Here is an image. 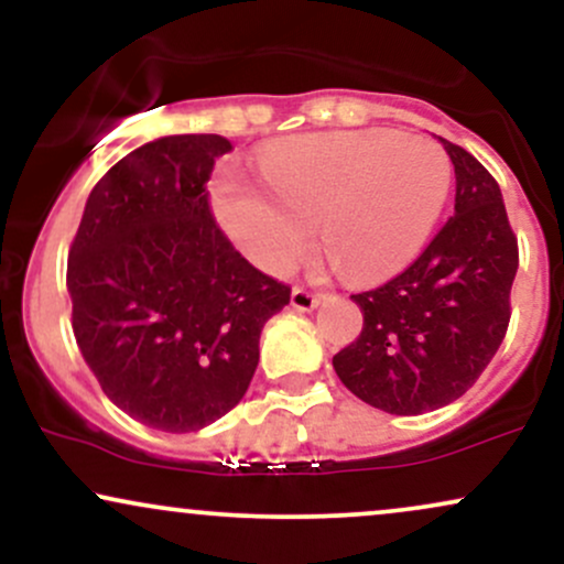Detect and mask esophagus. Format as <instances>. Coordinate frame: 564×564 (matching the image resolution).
Listing matches in <instances>:
<instances>
[{
	"instance_id": "obj_1",
	"label": "esophagus",
	"mask_w": 564,
	"mask_h": 564,
	"mask_svg": "<svg viewBox=\"0 0 564 564\" xmlns=\"http://www.w3.org/2000/svg\"><path fill=\"white\" fill-rule=\"evenodd\" d=\"M321 296L318 294H310L307 289H294L291 291V307L300 310V313H310V310L318 307Z\"/></svg>"
}]
</instances>
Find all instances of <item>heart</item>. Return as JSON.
I'll list each match as a JSON object with an SVG mask.
<instances>
[{"instance_id": "1", "label": "heart", "mask_w": 564, "mask_h": 564, "mask_svg": "<svg viewBox=\"0 0 564 564\" xmlns=\"http://www.w3.org/2000/svg\"><path fill=\"white\" fill-rule=\"evenodd\" d=\"M268 185L228 177L215 187V212L257 268L286 273L313 243L315 223L332 262L355 278L403 270L430 241L453 183L448 151L426 134H302L260 161Z\"/></svg>"}]
</instances>
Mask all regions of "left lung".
<instances>
[{
    "label": "left lung",
    "mask_w": 564,
    "mask_h": 564,
    "mask_svg": "<svg viewBox=\"0 0 564 564\" xmlns=\"http://www.w3.org/2000/svg\"><path fill=\"white\" fill-rule=\"evenodd\" d=\"M440 142L456 172L453 217L411 268L352 294L364 332L334 355L341 384L394 416L448 405L480 379L507 334L520 262L501 187L471 153Z\"/></svg>",
    "instance_id": "1"
}]
</instances>
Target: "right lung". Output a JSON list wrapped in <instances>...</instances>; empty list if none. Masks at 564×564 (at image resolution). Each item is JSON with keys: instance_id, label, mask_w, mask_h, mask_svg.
Listing matches in <instances>:
<instances>
[{"instance_id": "1", "label": "right lung", "mask_w": 564, "mask_h": 564, "mask_svg": "<svg viewBox=\"0 0 564 564\" xmlns=\"http://www.w3.org/2000/svg\"><path fill=\"white\" fill-rule=\"evenodd\" d=\"M223 134H166L93 187L68 251L74 336L113 405L161 432H198L249 390L264 323L291 289L232 249L206 183Z\"/></svg>"}]
</instances>
